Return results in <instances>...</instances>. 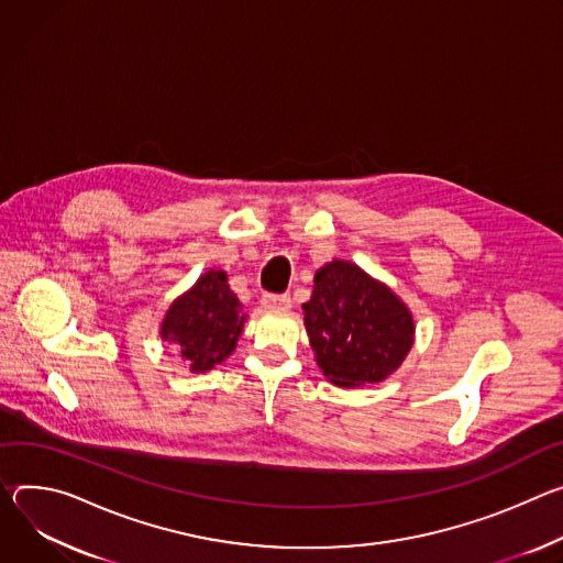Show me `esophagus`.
<instances>
[{
	"label": "esophagus",
	"mask_w": 563,
	"mask_h": 563,
	"mask_svg": "<svg viewBox=\"0 0 563 563\" xmlns=\"http://www.w3.org/2000/svg\"><path fill=\"white\" fill-rule=\"evenodd\" d=\"M290 303H292V299L286 292H268L262 297V306L268 310H288Z\"/></svg>",
	"instance_id": "1"
}]
</instances>
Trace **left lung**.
<instances>
[{
  "label": "left lung",
  "instance_id": "left-lung-1",
  "mask_svg": "<svg viewBox=\"0 0 563 563\" xmlns=\"http://www.w3.org/2000/svg\"><path fill=\"white\" fill-rule=\"evenodd\" d=\"M303 313L316 360L340 387L385 380L413 342L409 308L349 262H331L318 271Z\"/></svg>",
  "mask_w": 563,
  "mask_h": 563
}]
</instances>
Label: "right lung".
<instances>
[{
	"instance_id": "add662e5",
	"label": "right lung",
	"mask_w": 563,
	"mask_h": 563,
	"mask_svg": "<svg viewBox=\"0 0 563 563\" xmlns=\"http://www.w3.org/2000/svg\"><path fill=\"white\" fill-rule=\"evenodd\" d=\"M245 316L225 273L208 271L197 286L178 297L163 320L161 338L172 342L192 371H210L236 346Z\"/></svg>"
}]
</instances>
